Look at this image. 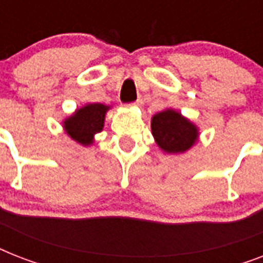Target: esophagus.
Returning a JSON list of instances; mask_svg holds the SVG:
<instances>
[{
	"instance_id": "obj_1",
	"label": "esophagus",
	"mask_w": 263,
	"mask_h": 263,
	"mask_svg": "<svg viewBox=\"0 0 263 263\" xmlns=\"http://www.w3.org/2000/svg\"><path fill=\"white\" fill-rule=\"evenodd\" d=\"M129 105H131V106H140V105H143V99L142 98H138L135 101V102H132V103H129Z\"/></svg>"
}]
</instances>
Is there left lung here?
Wrapping results in <instances>:
<instances>
[{"instance_id":"8db88e82","label":"left lung","mask_w":263,"mask_h":263,"mask_svg":"<svg viewBox=\"0 0 263 263\" xmlns=\"http://www.w3.org/2000/svg\"><path fill=\"white\" fill-rule=\"evenodd\" d=\"M152 132L157 144L166 153L187 152L198 138L195 125L172 109L153 117Z\"/></svg>"}]
</instances>
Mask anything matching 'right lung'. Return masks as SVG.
Returning <instances> with one entry per match:
<instances>
[{
    "mask_svg": "<svg viewBox=\"0 0 263 263\" xmlns=\"http://www.w3.org/2000/svg\"><path fill=\"white\" fill-rule=\"evenodd\" d=\"M109 109L102 103H90L65 120V129L72 139L82 144H91L95 134L102 131L105 113Z\"/></svg>",
    "mask_w": 263,
    "mask_h": 263,
    "instance_id": "obj_1",
    "label": "right lung"
}]
</instances>
